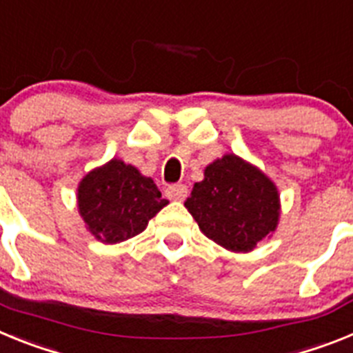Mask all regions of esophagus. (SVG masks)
Wrapping results in <instances>:
<instances>
[{
	"mask_svg": "<svg viewBox=\"0 0 353 353\" xmlns=\"http://www.w3.org/2000/svg\"><path fill=\"white\" fill-rule=\"evenodd\" d=\"M166 196L170 199H174V201H182L187 196V185L183 183H174V185L166 187Z\"/></svg>",
	"mask_w": 353,
	"mask_h": 353,
	"instance_id": "1",
	"label": "esophagus"
}]
</instances>
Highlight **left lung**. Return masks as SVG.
I'll return each instance as SVG.
<instances>
[{
	"label": "left lung",
	"instance_id": "obj_1",
	"mask_svg": "<svg viewBox=\"0 0 353 353\" xmlns=\"http://www.w3.org/2000/svg\"><path fill=\"white\" fill-rule=\"evenodd\" d=\"M185 208L215 244L248 252L276 232L281 205L277 187L263 171L228 154L205 168Z\"/></svg>",
	"mask_w": 353,
	"mask_h": 353
}]
</instances>
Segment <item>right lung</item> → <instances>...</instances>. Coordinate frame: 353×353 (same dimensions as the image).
I'll return each instance as SVG.
<instances>
[{"instance_id":"1","label":"right lung","mask_w":353,"mask_h":353,"mask_svg":"<svg viewBox=\"0 0 353 353\" xmlns=\"http://www.w3.org/2000/svg\"><path fill=\"white\" fill-rule=\"evenodd\" d=\"M166 205L154 180L120 159L90 171L77 187L81 217L88 232L104 244L139 235Z\"/></svg>"}]
</instances>
